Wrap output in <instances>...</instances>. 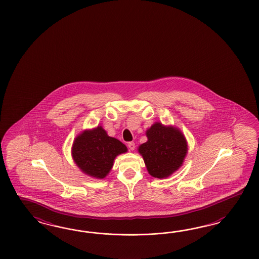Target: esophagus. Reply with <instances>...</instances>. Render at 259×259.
<instances>
[{
  "label": "esophagus",
  "instance_id": "1",
  "mask_svg": "<svg viewBox=\"0 0 259 259\" xmlns=\"http://www.w3.org/2000/svg\"><path fill=\"white\" fill-rule=\"evenodd\" d=\"M135 143H134L133 141H131V142H129L128 143V148L130 149V151H134L135 150Z\"/></svg>",
  "mask_w": 259,
  "mask_h": 259
}]
</instances>
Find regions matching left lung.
Here are the masks:
<instances>
[{
    "mask_svg": "<svg viewBox=\"0 0 259 259\" xmlns=\"http://www.w3.org/2000/svg\"><path fill=\"white\" fill-rule=\"evenodd\" d=\"M147 141L138 148L147 171L157 179H166L181 168L188 153V144L181 129L155 122L146 130Z\"/></svg>",
    "mask_w": 259,
    "mask_h": 259,
    "instance_id": "8db88e82",
    "label": "left lung"
}]
</instances>
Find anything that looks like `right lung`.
Wrapping results in <instances>:
<instances>
[{
  "mask_svg": "<svg viewBox=\"0 0 259 259\" xmlns=\"http://www.w3.org/2000/svg\"><path fill=\"white\" fill-rule=\"evenodd\" d=\"M127 151L121 141L109 137L99 125L78 134L73 141L71 155L81 172L102 180L109 174L116 157Z\"/></svg>",
  "mask_w": 259,
  "mask_h": 259,
  "instance_id": "obj_1",
  "label": "right lung"
}]
</instances>
